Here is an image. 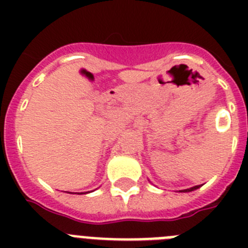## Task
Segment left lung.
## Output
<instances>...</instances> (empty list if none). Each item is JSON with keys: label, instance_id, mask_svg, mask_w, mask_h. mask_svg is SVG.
I'll return each mask as SVG.
<instances>
[{"label": "left lung", "instance_id": "left-lung-1", "mask_svg": "<svg viewBox=\"0 0 248 248\" xmlns=\"http://www.w3.org/2000/svg\"><path fill=\"white\" fill-rule=\"evenodd\" d=\"M199 187H200V185H196V186H192V187H190V189L180 190V191H179V192H191V191H194V190H198Z\"/></svg>", "mask_w": 248, "mask_h": 248}]
</instances>
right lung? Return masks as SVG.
<instances>
[{
  "label": "right lung",
  "mask_w": 248,
  "mask_h": 248,
  "mask_svg": "<svg viewBox=\"0 0 248 248\" xmlns=\"http://www.w3.org/2000/svg\"><path fill=\"white\" fill-rule=\"evenodd\" d=\"M89 192V191H88ZM68 194H72V192H68ZM80 194H87V192H80Z\"/></svg>",
  "instance_id": "1"
}]
</instances>
